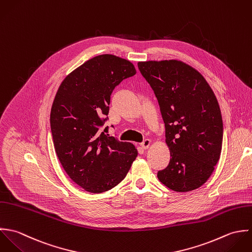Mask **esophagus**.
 <instances>
[{"label": "esophagus", "mask_w": 252, "mask_h": 252, "mask_svg": "<svg viewBox=\"0 0 252 252\" xmlns=\"http://www.w3.org/2000/svg\"><path fill=\"white\" fill-rule=\"evenodd\" d=\"M150 144H151V140H150V139H145V140L140 144V146H141L143 149L146 150V149L149 148Z\"/></svg>", "instance_id": "34e87169"}]
</instances>
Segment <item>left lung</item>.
<instances>
[{
	"mask_svg": "<svg viewBox=\"0 0 252 252\" xmlns=\"http://www.w3.org/2000/svg\"><path fill=\"white\" fill-rule=\"evenodd\" d=\"M137 65L158 102L170 150V161L158 171V178L176 192L195 190L206 182L220 158L223 121L218 101L201 74L183 62Z\"/></svg>",
	"mask_w": 252,
	"mask_h": 252,
	"instance_id": "1",
	"label": "left lung"
}]
</instances>
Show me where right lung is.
Returning <instances> with one entry per match:
<instances>
[{
    "instance_id": "right-lung-1",
    "label": "right lung",
    "mask_w": 252,
    "mask_h": 252,
    "mask_svg": "<svg viewBox=\"0 0 252 252\" xmlns=\"http://www.w3.org/2000/svg\"><path fill=\"white\" fill-rule=\"evenodd\" d=\"M136 74L132 63L112 54L95 56L60 85L51 111L56 155L69 177L90 193H103L126 176L137 150L101 131L114 89Z\"/></svg>"
}]
</instances>
